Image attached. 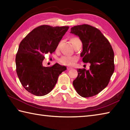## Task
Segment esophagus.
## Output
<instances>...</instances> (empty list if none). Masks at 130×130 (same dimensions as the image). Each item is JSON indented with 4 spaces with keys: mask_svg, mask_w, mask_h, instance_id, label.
Segmentation results:
<instances>
[{
    "mask_svg": "<svg viewBox=\"0 0 130 130\" xmlns=\"http://www.w3.org/2000/svg\"><path fill=\"white\" fill-rule=\"evenodd\" d=\"M71 69H72L71 67H68V68H67V70H71Z\"/></svg>",
    "mask_w": 130,
    "mask_h": 130,
    "instance_id": "esophagus-1",
    "label": "esophagus"
}]
</instances>
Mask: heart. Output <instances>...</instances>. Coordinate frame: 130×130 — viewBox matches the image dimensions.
I'll return each mask as SVG.
<instances>
[{
  "mask_svg": "<svg viewBox=\"0 0 130 130\" xmlns=\"http://www.w3.org/2000/svg\"><path fill=\"white\" fill-rule=\"evenodd\" d=\"M70 41L73 47L76 45L77 42H81L79 38L77 37H73L70 39ZM60 43L57 46V50L59 49V48ZM77 60V58L75 57H70V56H63V57L59 58V62L61 64L66 65V66H71L73 63H74Z\"/></svg>",
  "mask_w": 130,
  "mask_h": 130,
  "instance_id": "heart-1",
  "label": "heart"
}]
</instances>
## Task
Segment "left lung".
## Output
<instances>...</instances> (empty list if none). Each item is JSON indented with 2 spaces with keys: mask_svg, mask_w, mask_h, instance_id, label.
Returning <instances> with one entry per match:
<instances>
[{
  "mask_svg": "<svg viewBox=\"0 0 130 130\" xmlns=\"http://www.w3.org/2000/svg\"><path fill=\"white\" fill-rule=\"evenodd\" d=\"M71 33L79 37L83 43L80 57L90 64L89 70L77 69L73 85L80 96L90 97L106 88L114 71V54L110 43L99 29L87 24L75 26Z\"/></svg>",
  "mask_w": 130,
  "mask_h": 130,
  "instance_id": "8db88e82",
  "label": "left lung"
}]
</instances>
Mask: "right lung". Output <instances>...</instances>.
<instances>
[{"label": "right lung", "instance_id": "1", "mask_svg": "<svg viewBox=\"0 0 130 130\" xmlns=\"http://www.w3.org/2000/svg\"><path fill=\"white\" fill-rule=\"evenodd\" d=\"M69 26L42 25L31 31L20 43L16 56V72L24 88L37 96L48 94L57 83L58 76L66 70L55 63L43 67L46 54L55 51Z\"/></svg>", "mask_w": 130, "mask_h": 130}]
</instances>
